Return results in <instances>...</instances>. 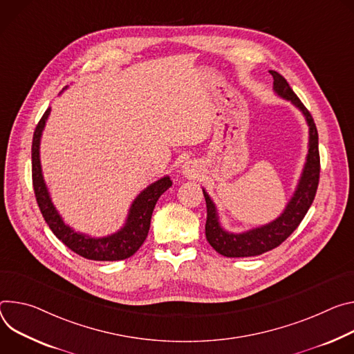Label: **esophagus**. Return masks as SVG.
Here are the masks:
<instances>
[{
    "instance_id": "34e87169",
    "label": "esophagus",
    "mask_w": 354,
    "mask_h": 354,
    "mask_svg": "<svg viewBox=\"0 0 354 354\" xmlns=\"http://www.w3.org/2000/svg\"><path fill=\"white\" fill-rule=\"evenodd\" d=\"M181 171L185 177H195V176H197V166H195L192 162H185L183 165Z\"/></svg>"
}]
</instances>
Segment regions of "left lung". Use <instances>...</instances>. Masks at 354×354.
I'll list each match as a JSON object with an SVG mask.
<instances>
[{
  "mask_svg": "<svg viewBox=\"0 0 354 354\" xmlns=\"http://www.w3.org/2000/svg\"><path fill=\"white\" fill-rule=\"evenodd\" d=\"M270 74L274 78L272 88L279 97L290 101L295 105L305 116L306 124L309 127V143L306 162L298 181L297 189L294 191L292 198L288 201L283 214L270 223L263 226L242 232L232 233L225 230L219 223V216L216 207L208 192L203 189L205 203H207V223L205 234L208 243L225 257H250L259 256L274 248L280 246L290 234L298 227L304 216L306 215L309 207L315 198V194L319 184V147H318V131L313 122V118L309 111L304 106L301 100L291 90L286 78L274 70H270Z\"/></svg>",
  "mask_w": 354,
  "mask_h": 354,
  "instance_id": "1",
  "label": "left lung"
}]
</instances>
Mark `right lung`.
I'll list each match as a JSON object with an SVG mask.
<instances>
[{"instance_id":"obj_1","label":"right lung","mask_w":354,"mask_h":354,"mask_svg":"<svg viewBox=\"0 0 354 354\" xmlns=\"http://www.w3.org/2000/svg\"><path fill=\"white\" fill-rule=\"evenodd\" d=\"M49 113L50 108L46 109L41 121L36 125L32 140L33 191L39 209H41L46 223L59 241H62L70 250L83 256L84 259L97 261H116L133 256L147 238L151 214L157 200L173 184L170 177L166 176L145 188L132 203L125 225L118 232L109 234V236L91 238L88 234L75 232L73 227L64 223L57 209L55 208L42 174L39 146H41L42 132Z\"/></svg>"}]
</instances>
